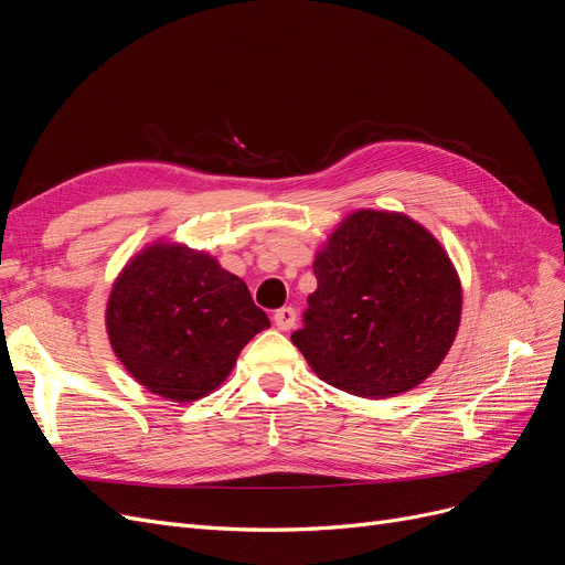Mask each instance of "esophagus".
Wrapping results in <instances>:
<instances>
[{"instance_id": "esophagus-1", "label": "esophagus", "mask_w": 565, "mask_h": 565, "mask_svg": "<svg viewBox=\"0 0 565 565\" xmlns=\"http://www.w3.org/2000/svg\"><path fill=\"white\" fill-rule=\"evenodd\" d=\"M273 322H276L278 330H282V332L292 330L297 324V311L292 309V306H282V309L273 313Z\"/></svg>"}]
</instances>
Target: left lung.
I'll return each mask as SVG.
<instances>
[{
    "mask_svg": "<svg viewBox=\"0 0 565 565\" xmlns=\"http://www.w3.org/2000/svg\"><path fill=\"white\" fill-rule=\"evenodd\" d=\"M318 289L292 344L322 382L361 398L419 386L448 355L461 285L448 252L415 218L358 210L316 254Z\"/></svg>",
    "mask_w": 565,
    "mask_h": 565,
    "instance_id": "1",
    "label": "left lung"
}]
</instances>
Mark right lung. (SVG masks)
<instances>
[{"label":"right lung","mask_w":565,"mask_h":565,"mask_svg":"<svg viewBox=\"0 0 565 565\" xmlns=\"http://www.w3.org/2000/svg\"><path fill=\"white\" fill-rule=\"evenodd\" d=\"M266 328L270 320L245 280L179 243H152L131 256L106 306L119 363L174 403H193L224 384L247 341Z\"/></svg>","instance_id":"right-lung-1"}]
</instances>
